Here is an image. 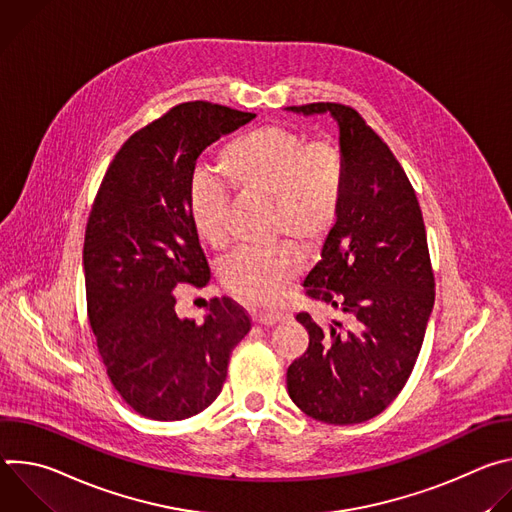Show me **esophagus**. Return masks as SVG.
<instances>
[{
  "instance_id": "1",
  "label": "esophagus",
  "mask_w": 512,
  "mask_h": 512,
  "mask_svg": "<svg viewBox=\"0 0 512 512\" xmlns=\"http://www.w3.org/2000/svg\"><path fill=\"white\" fill-rule=\"evenodd\" d=\"M285 316L281 312H255L253 320L261 326H273L277 322H281Z\"/></svg>"
}]
</instances>
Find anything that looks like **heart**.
<instances>
[{"mask_svg":"<svg viewBox=\"0 0 512 512\" xmlns=\"http://www.w3.org/2000/svg\"><path fill=\"white\" fill-rule=\"evenodd\" d=\"M239 198L269 202V235L289 239L310 251L334 231L346 192V158L330 139L308 141L296 129L265 125L245 131L223 145L216 156ZM190 221L212 249H227L229 194L210 174H198L188 192ZM294 247L249 249L231 257L223 269L225 287L253 306H273L300 273Z\"/></svg>","mask_w":512,"mask_h":512,"instance_id":"obj_1","label":"heart"}]
</instances>
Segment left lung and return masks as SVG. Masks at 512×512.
<instances>
[{"label": "left lung", "instance_id": "left-lung-1", "mask_svg": "<svg viewBox=\"0 0 512 512\" xmlns=\"http://www.w3.org/2000/svg\"><path fill=\"white\" fill-rule=\"evenodd\" d=\"M330 113L346 158V192L306 294L348 316L322 328L308 312V350L289 364L287 393L306 415L350 425L385 411L405 387L435 302L427 237L415 190L358 111L340 103L287 107Z\"/></svg>", "mask_w": 512, "mask_h": 512}]
</instances>
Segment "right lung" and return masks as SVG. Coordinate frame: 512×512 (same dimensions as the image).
I'll list each match as a JSON object with an SVG mask.
<instances>
[{"label":"right lung","mask_w":512,"mask_h":512,"mask_svg":"<svg viewBox=\"0 0 512 512\" xmlns=\"http://www.w3.org/2000/svg\"><path fill=\"white\" fill-rule=\"evenodd\" d=\"M251 119L208 101L172 107L121 145L93 202L83 249L89 322L113 387L148 419L204 411L251 330L231 298L210 300L202 324L178 318L174 291L210 279L188 210L196 160Z\"/></svg>","instance_id":"add662e5"}]
</instances>
